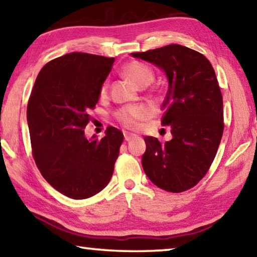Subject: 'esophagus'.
<instances>
[{
  "mask_svg": "<svg viewBox=\"0 0 257 257\" xmlns=\"http://www.w3.org/2000/svg\"><path fill=\"white\" fill-rule=\"evenodd\" d=\"M135 137H136V135H134V134H130V133H124V140L127 141V142L132 141L133 139H135Z\"/></svg>",
  "mask_w": 257,
  "mask_h": 257,
  "instance_id": "34e87169",
  "label": "esophagus"
}]
</instances>
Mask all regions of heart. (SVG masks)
Instances as JSON below:
<instances>
[{
	"label": "heart",
	"mask_w": 257,
	"mask_h": 257,
	"mask_svg": "<svg viewBox=\"0 0 257 257\" xmlns=\"http://www.w3.org/2000/svg\"><path fill=\"white\" fill-rule=\"evenodd\" d=\"M123 75L127 77L130 82H133L137 86H147L152 82L153 74L151 69L144 63L141 62H134L128 63L127 66L123 68ZM107 91V84L105 83L101 87V94H105ZM150 114L148 107L136 105V106H128L124 108H121L117 110L115 116L118 121L121 122L124 127L127 128H134L136 123L141 120L147 118Z\"/></svg>",
	"instance_id": "1"
}]
</instances>
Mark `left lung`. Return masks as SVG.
I'll use <instances>...</instances> for the list:
<instances>
[{
  "mask_svg": "<svg viewBox=\"0 0 257 257\" xmlns=\"http://www.w3.org/2000/svg\"><path fill=\"white\" fill-rule=\"evenodd\" d=\"M132 56L162 69L168 80L162 123L172 140L144 137L142 166L159 188L188 190L206 174L223 136V97L213 68L201 53L175 44Z\"/></svg>",
  "mask_w": 257,
  "mask_h": 257,
  "instance_id": "8db88e82",
  "label": "left lung"
}]
</instances>
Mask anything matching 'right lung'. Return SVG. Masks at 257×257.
I'll use <instances>...</instances> for the list:
<instances>
[{"label":"right lung","mask_w":257,"mask_h":257,"mask_svg":"<svg viewBox=\"0 0 257 257\" xmlns=\"http://www.w3.org/2000/svg\"><path fill=\"white\" fill-rule=\"evenodd\" d=\"M114 57L69 53L48 62L28 104L33 158L53 188L74 200L98 194L113 175L123 134L108 127L86 139L90 109L100 98Z\"/></svg>","instance_id":"obj_1"}]
</instances>
